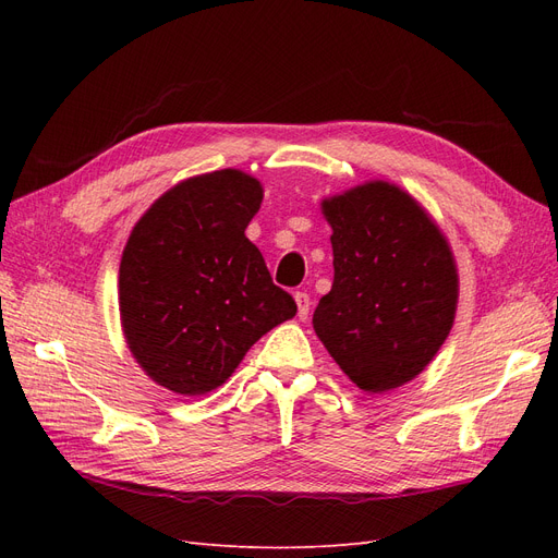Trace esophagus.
Returning <instances> with one entry per match:
<instances>
[{
    "instance_id": "esophagus-1",
    "label": "esophagus",
    "mask_w": 558,
    "mask_h": 558,
    "mask_svg": "<svg viewBox=\"0 0 558 558\" xmlns=\"http://www.w3.org/2000/svg\"><path fill=\"white\" fill-rule=\"evenodd\" d=\"M295 305H298V316H300V318H307V316H310L312 300H310V295H307L305 291H298V293H295Z\"/></svg>"
}]
</instances>
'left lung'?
Here are the masks:
<instances>
[{"label":"left lung","mask_w":558,"mask_h":558,"mask_svg":"<svg viewBox=\"0 0 558 558\" xmlns=\"http://www.w3.org/2000/svg\"><path fill=\"white\" fill-rule=\"evenodd\" d=\"M335 279L314 330L344 375L367 393L424 369L453 326L459 275L428 214L386 181L324 199Z\"/></svg>","instance_id":"obj_1"}]
</instances>
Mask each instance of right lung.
Returning <instances> with one entry per match:
<instances>
[{"label":"right lung","instance_id":"right-lung-1","mask_svg":"<svg viewBox=\"0 0 558 558\" xmlns=\"http://www.w3.org/2000/svg\"><path fill=\"white\" fill-rule=\"evenodd\" d=\"M260 183L221 170L158 197L123 251L118 302L132 356L181 396L221 386L260 337L298 305L246 240Z\"/></svg>","mask_w":558,"mask_h":558}]
</instances>
